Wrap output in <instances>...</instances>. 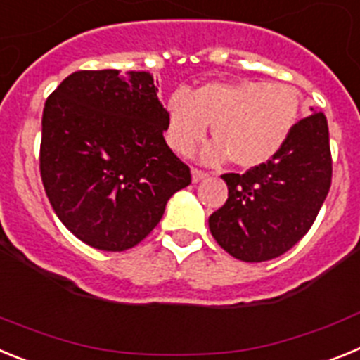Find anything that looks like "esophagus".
Here are the masks:
<instances>
[{
  "label": "esophagus",
  "mask_w": 360,
  "mask_h": 360,
  "mask_svg": "<svg viewBox=\"0 0 360 360\" xmlns=\"http://www.w3.org/2000/svg\"><path fill=\"white\" fill-rule=\"evenodd\" d=\"M191 174H193V182H195V184L202 182V180H205V178L209 176V174L205 173V171L196 169V167H193V169H191Z\"/></svg>",
  "instance_id": "obj_1"
}]
</instances>
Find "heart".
I'll list each match as a JSON object with an SVG mask.
<instances>
[{"label": "heart", "mask_w": 360, "mask_h": 360, "mask_svg": "<svg viewBox=\"0 0 360 360\" xmlns=\"http://www.w3.org/2000/svg\"><path fill=\"white\" fill-rule=\"evenodd\" d=\"M299 113L301 98L288 84L211 81L171 95L165 104V141L178 155H189L211 124L214 141L202 149V160L218 164L231 158L240 169H254L281 151Z\"/></svg>", "instance_id": "heart-1"}]
</instances>
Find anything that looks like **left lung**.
<instances>
[{"mask_svg": "<svg viewBox=\"0 0 360 360\" xmlns=\"http://www.w3.org/2000/svg\"><path fill=\"white\" fill-rule=\"evenodd\" d=\"M221 178L229 198L209 216L219 247L249 263L269 262L290 250L310 231L332 184L324 113L299 120L270 162Z\"/></svg>", "mask_w": 360, "mask_h": 360, "instance_id": "obj_1", "label": "left lung"}]
</instances>
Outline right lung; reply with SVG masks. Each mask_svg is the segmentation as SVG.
<instances>
[{
    "mask_svg": "<svg viewBox=\"0 0 360 360\" xmlns=\"http://www.w3.org/2000/svg\"><path fill=\"white\" fill-rule=\"evenodd\" d=\"M148 72H73L46 98L39 169L57 218L94 249L120 252L157 227L191 171L165 144Z\"/></svg>",
    "mask_w": 360,
    "mask_h": 360,
    "instance_id": "1",
    "label": "right lung"
}]
</instances>
